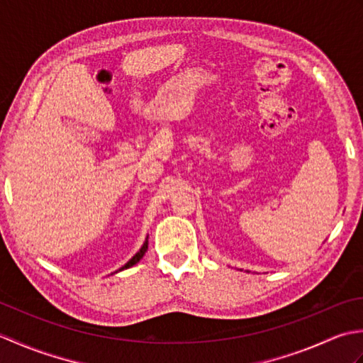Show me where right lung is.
Wrapping results in <instances>:
<instances>
[{
    "label": "right lung",
    "instance_id": "1",
    "mask_svg": "<svg viewBox=\"0 0 363 363\" xmlns=\"http://www.w3.org/2000/svg\"><path fill=\"white\" fill-rule=\"evenodd\" d=\"M146 251H148V235H146V238H145V243L142 245V248L135 252V256H134L133 259H129V260L126 262V264L123 265V267L118 269V272H121V269H126V268H130L133 265H135L137 262L140 260V259L145 256V252H146Z\"/></svg>",
    "mask_w": 363,
    "mask_h": 363
}]
</instances>
